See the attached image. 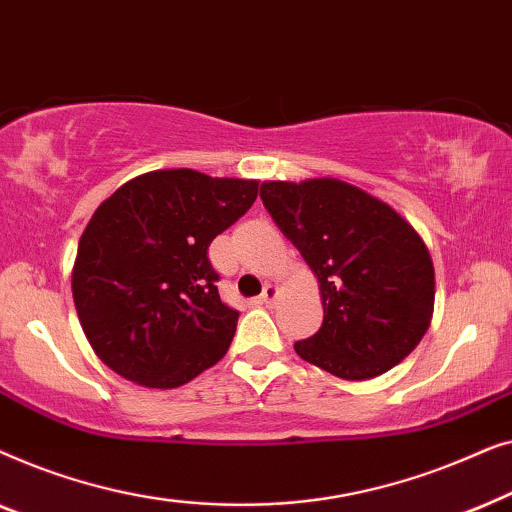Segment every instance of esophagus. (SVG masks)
<instances>
[{
	"label": "esophagus",
	"instance_id": "34e87169",
	"mask_svg": "<svg viewBox=\"0 0 512 512\" xmlns=\"http://www.w3.org/2000/svg\"><path fill=\"white\" fill-rule=\"evenodd\" d=\"M277 286H272V284H265L263 286V293H261V303L263 305H272L277 300Z\"/></svg>",
	"mask_w": 512,
	"mask_h": 512
}]
</instances>
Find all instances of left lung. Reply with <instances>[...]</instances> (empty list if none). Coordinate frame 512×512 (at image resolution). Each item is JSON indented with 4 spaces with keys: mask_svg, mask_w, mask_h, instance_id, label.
I'll return each instance as SVG.
<instances>
[{
    "mask_svg": "<svg viewBox=\"0 0 512 512\" xmlns=\"http://www.w3.org/2000/svg\"><path fill=\"white\" fill-rule=\"evenodd\" d=\"M261 200L319 279L324 324L296 352L342 380L387 373L424 338L433 263L389 205L338 179L265 181Z\"/></svg>",
    "mask_w": 512,
    "mask_h": 512,
    "instance_id": "8db88e82",
    "label": "left lung"
}]
</instances>
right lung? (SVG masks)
<instances>
[{
  "mask_svg": "<svg viewBox=\"0 0 512 512\" xmlns=\"http://www.w3.org/2000/svg\"><path fill=\"white\" fill-rule=\"evenodd\" d=\"M256 195L258 181L158 170L97 207L72 293L83 333L111 370L172 389L223 359L240 312L221 300L207 251Z\"/></svg>",
  "mask_w": 512,
  "mask_h": 512,
  "instance_id": "1",
  "label": "right lung"
}]
</instances>
